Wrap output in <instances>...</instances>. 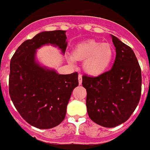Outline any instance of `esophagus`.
<instances>
[{
	"mask_svg": "<svg viewBox=\"0 0 150 150\" xmlns=\"http://www.w3.org/2000/svg\"><path fill=\"white\" fill-rule=\"evenodd\" d=\"M78 80H79V84H82V81H83V79H82V75L80 74H79L78 76Z\"/></svg>",
	"mask_w": 150,
	"mask_h": 150,
	"instance_id": "1",
	"label": "esophagus"
}]
</instances>
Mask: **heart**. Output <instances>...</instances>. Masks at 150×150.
Returning a JSON list of instances; mask_svg holds the SVG:
<instances>
[{
    "label": "heart",
    "instance_id": "1",
    "mask_svg": "<svg viewBox=\"0 0 150 150\" xmlns=\"http://www.w3.org/2000/svg\"><path fill=\"white\" fill-rule=\"evenodd\" d=\"M68 61H83V68L91 76H99L108 70L114 59V50L109 43L90 39L77 43L73 49Z\"/></svg>",
    "mask_w": 150,
    "mask_h": 150
}]
</instances>
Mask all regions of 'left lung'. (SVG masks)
<instances>
[{"label":"left lung","instance_id":"1","mask_svg":"<svg viewBox=\"0 0 150 150\" xmlns=\"http://www.w3.org/2000/svg\"><path fill=\"white\" fill-rule=\"evenodd\" d=\"M116 59L110 71L96 77L83 76L89 118L106 128L126 122L136 109L141 94V70L131 47L111 34Z\"/></svg>","mask_w":150,"mask_h":150}]
</instances>
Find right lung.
Listing matches in <instances>:
<instances>
[{
	"label": "right lung",
	"mask_w": 150,
	"mask_h": 150,
	"mask_svg": "<svg viewBox=\"0 0 150 150\" xmlns=\"http://www.w3.org/2000/svg\"><path fill=\"white\" fill-rule=\"evenodd\" d=\"M65 34L62 30L39 33L18 46L10 62V98L24 120L40 129L54 128L64 120L73 90L79 85L76 72L59 74L36 59L37 50L46 45L65 53Z\"/></svg>",
	"instance_id": "obj_1"
}]
</instances>
